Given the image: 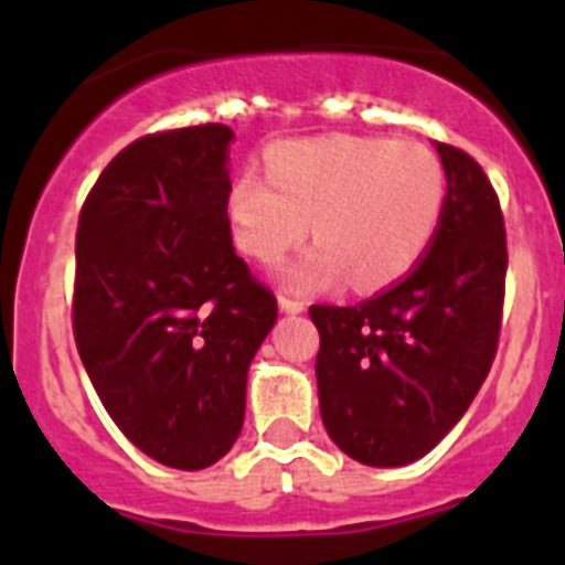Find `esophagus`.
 <instances>
[{
    "label": "esophagus",
    "mask_w": 565,
    "mask_h": 565,
    "mask_svg": "<svg viewBox=\"0 0 565 565\" xmlns=\"http://www.w3.org/2000/svg\"><path fill=\"white\" fill-rule=\"evenodd\" d=\"M277 302H279V311H286V313H302V311H306V302H302L299 297H288V294H279Z\"/></svg>",
    "instance_id": "obj_1"
}]
</instances>
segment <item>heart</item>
Here are the masks:
<instances>
[{
	"label": "heart",
	"mask_w": 565,
	"mask_h": 565,
	"mask_svg": "<svg viewBox=\"0 0 565 565\" xmlns=\"http://www.w3.org/2000/svg\"><path fill=\"white\" fill-rule=\"evenodd\" d=\"M266 167L268 174H234L226 212L234 243L257 263L286 257L311 226L319 246L282 271L297 291L344 277L362 291L391 286L422 259L441 221L444 169L422 143L302 138L268 149Z\"/></svg>",
	"instance_id": "b5f03b06"
}]
</instances>
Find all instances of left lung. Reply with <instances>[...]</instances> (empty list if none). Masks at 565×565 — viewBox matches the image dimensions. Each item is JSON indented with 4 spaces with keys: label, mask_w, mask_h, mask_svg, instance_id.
I'll return each instance as SVG.
<instances>
[{
    "label": "left lung",
    "mask_w": 565,
    "mask_h": 565,
    "mask_svg": "<svg viewBox=\"0 0 565 565\" xmlns=\"http://www.w3.org/2000/svg\"><path fill=\"white\" fill-rule=\"evenodd\" d=\"M447 198L427 257L359 306H311L319 413L339 450L404 467L436 447L481 391L498 351L507 228L487 172L438 143Z\"/></svg>",
    "instance_id": "left-lung-1"
}]
</instances>
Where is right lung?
<instances>
[{
  "label": "right lung",
  "mask_w": 565,
  "mask_h": 565,
  "mask_svg": "<svg viewBox=\"0 0 565 565\" xmlns=\"http://www.w3.org/2000/svg\"><path fill=\"white\" fill-rule=\"evenodd\" d=\"M223 124L143 135L78 214L73 337L118 430L174 469L221 461L277 299L234 254Z\"/></svg>",
  "instance_id": "right-lung-1"
}]
</instances>
